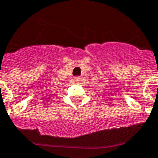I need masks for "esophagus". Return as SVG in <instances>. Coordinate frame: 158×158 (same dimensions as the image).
I'll use <instances>...</instances> for the list:
<instances>
[{
    "label": "esophagus",
    "instance_id": "obj_1",
    "mask_svg": "<svg viewBox=\"0 0 158 158\" xmlns=\"http://www.w3.org/2000/svg\"><path fill=\"white\" fill-rule=\"evenodd\" d=\"M74 79H75V81H77V82H78V81H81L80 77H76Z\"/></svg>",
    "mask_w": 158,
    "mask_h": 158
}]
</instances>
